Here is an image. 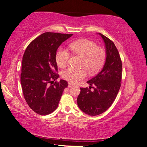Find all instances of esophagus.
<instances>
[{
	"label": "esophagus",
	"instance_id": "esophagus-1",
	"mask_svg": "<svg viewBox=\"0 0 147 147\" xmlns=\"http://www.w3.org/2000/svg\"><path fill=\"white\" fill-rule=\"evenodd\" d=\"M73 86H74V85L72 84H71V83H68V87H72Z\"/></svg>",
	"mask_w": 147,
	"mask_h": 147
}]
</instances>
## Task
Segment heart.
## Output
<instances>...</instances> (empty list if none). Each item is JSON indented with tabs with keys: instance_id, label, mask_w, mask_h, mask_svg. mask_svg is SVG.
Segmentation results:
<instances>
[{
	"instance_id": "1",
	"label": "heart",
	"mask_w": 147,
	"mask_h": 147,
	"mask_svg": "<svg viewBox=\"0 0 147 147\" xmlns=\"http://www.w3.org/2000/svg\"><path fill=\"white\" fill-rule=\"evenodd\" d=\"M69 47L74 55L82 58L81 67L86 68L91 74L97 73L105 62L106 57L105 50L102 48L97 47V44L92 41L80 39L72 42ZM69 58V52L63 48L58 50L55 57L56 62L60 68L66 66ZM61 75L64 80L74 84L84 79L86 77L87 73L84 68L76 69L70 67L62 71Z\"/></svg>"
}]
</instances>
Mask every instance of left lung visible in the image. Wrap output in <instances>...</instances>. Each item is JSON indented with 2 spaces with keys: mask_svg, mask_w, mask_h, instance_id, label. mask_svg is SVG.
Listing matches in <instances>:
<instances>
[{
  "mask_svg": "<svg viewBox=\"0 0 147 147\" xmlns=\"http://www.w3.org/2000/svg\"><path fill=\"white\" fill-rule=\"evenodd\" d=\"M99 34L105 43V63L102 70L87 82L90 86L89 89L80 88L77 97L79 108L90 116L102 114L112 105L118 95L122 78V61L118 49L110 39Z\"/></svg>",
  "mask_w": 147,
  "mask_h": 147,
  "instance_id": "left-lung-1",
  "label": "left lung"
}]
</instances>
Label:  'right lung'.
Wrapping results in <instances>:
<instances>
[{
  "label": "right lung",
  "mask_w": 147,
  "mask_h": 147,
  "mask_svg": "<svg viewBox=\"0 0 147 147\" xmlns=\"http://www.w3.org/2000/svg\"><path fill=\"white\" fill-rule=\"evenodd\" d=\"M72 35L45 32L32 41L26 49L22 57L21 84L27 104L38 115L45 116L53 113L68 86L66 80L57 82L59 75L55 57L58 48Z\"/></svg>",
  "instance_id": "add662e5"
}]
</instances>
